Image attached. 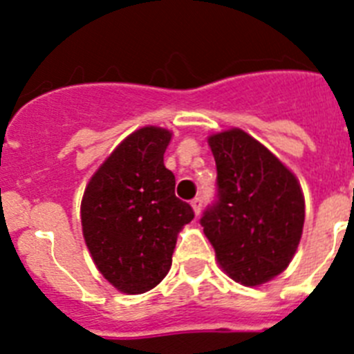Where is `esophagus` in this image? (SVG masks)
<instances>
[{"instance_id": "obj_1", "label": "esophagus", "mask_w": 354, "mask_h": 354, "mask_svg": "<svg viewBox=\"0 0 354 354\" xmlns=\"http://www.w3.org/2000/svg\"><path fill=\"white\" fill-rule=\"evenodd\" d=\"M192 207L193 211H195V214L198 216L200 211H202V198H200V196H195V198L192 200Z\"/></svg>"}]
</instances>
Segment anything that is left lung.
Wrapping results in <instances>:
<instances>
[{
	"instance_id": "left-lung-1",
	"label": "left lung",
	"mask_w": 354,
	"mask_h": 354,
	"mask_svg": "<svg viewBox=\"0 0 354 354\" xmlns=\"http://www.w3.org/2000/svg\"><path fill=\"white\" fill-rule=\"evenodd\" d=\"M214 204L200 223L228 277L255 287L286 270L299 245L305 200L292 171L241 129L209 136Z\"/></svg>"
}]
</instances>
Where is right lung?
<instances>
[{
  "mask_svg": "<svg viewBox=\"0 0 354 354\" xmlns=\"http://www.w3.org/2000/svg\"><path fill=\"white\" fill-rule=\"evenodd\" d=\"M171 133L142 127L111 152L81 200L84 243L97 270L126 294L154 289L171 266L177 234L195 218L175 196L162 156Z\"/></svg>",
  "mask_w": 354,
  "mask_h": 354,
  "instance_id": "add662e5",
  "label": "right lung"
}]
</instances>
